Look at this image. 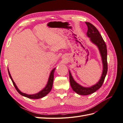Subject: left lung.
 Segmentation results:
<instances>
[{
  "instance_id": "8db88e82",
  "label": "left lung",
  "mask_w": 123,
  "mask_h": 123,
  "mask_svg": "<svg viewBox=\"0 0 123 123\" xmlns=\"http://www.w3.org/2000/svg\"><path fill=\"white\" fill-rule=\"evenodd\" d=\"M85 23L86 24L88 27V31L87 32V36L90 38L91 42L95 44L98 48L100 56L102 57L103 70L99 80L95 85L90 87H84L77 83L73 79L70 71H69L70 83L73 90L78 94L82 95L91 94L101 87L104 80H105L108 71L107 50L106 44L98 30L91 23H88V22H86Z\"/></svg>"
}]
</instances>
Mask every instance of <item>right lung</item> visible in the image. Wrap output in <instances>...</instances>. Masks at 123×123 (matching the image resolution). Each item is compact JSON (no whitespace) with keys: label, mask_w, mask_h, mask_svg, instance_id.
Masks as SVG:
<instances>
[{"label":"right lung","mask_w":123,"mask_h":123,"mask_svg":"<svg viewBox=\"0 0 123 123\" xmlns=\"http://www.w3.org/2000/svg\"><path fill=\"white\" fill-rule=\"evenodd\" d=\"M55 68H54L51 71V72L50 74L49 77V80H48V83H47L46 86L44 87L42 90H41L40 92H38L37 93H36V94H27L21 92L19 90V89H18V88H17V86L16 85L15 83H14V80H13L12 78V76H11V75L9 70L8 69V73H9V74L10 77V79H11V80H12V83H13V84L15 88V89H16V90L17 91V92L19 93L20 95H23L24 96H25V97H26V98H29L38 99V98H42L44 97V96H45L46 95H47L51 90L52 88V86H53V80H54V71L55 70Z\"/></svg>","instance_id":"right-lung-1"}]
</instances>
